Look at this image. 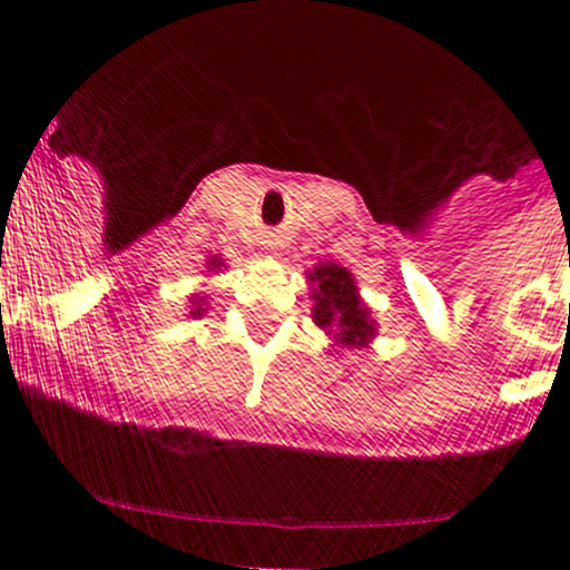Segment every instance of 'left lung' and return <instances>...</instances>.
I'll return each mask as SVG.
<instances>
[{
	"label": "left lung",
	"mask_w": 570,
	"mask_h": 570,
	"mask_svg": "<svg viewBox=\"0 0 570 570\" xmlns=\"http://www.w3.org/2000/svg\"><path fill=\"white\" fill-rule=\"evenodd\" d=\"M312 284V321L326 330V335L335 337L337 346L361 348L377 332V323L372 321V312L357 295V286L346 266L317 264L315 273H306Z\"/></svg>",
	"instance_id": "8db88e82"
}]
</instances>
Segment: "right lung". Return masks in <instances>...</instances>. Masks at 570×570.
<instances>
[{"mask_svg":"<svg viewBox=\"0 0 570 570\" xmlns=\"http://www.w3.org/2000/svg\"><path fill=\"white\" fill-rule=\"evenodd\" d=\"M224 266V258H218V255H213V258H209V264H207V269H222ZM189 304H193V309H189V315L193 317H202L204 312V297L202 295H193V301H189Z\"/></svg>","mask_w":570,"mask_h":570,"instance_id":"add662e5","label":"right lung"}]
</instances>
